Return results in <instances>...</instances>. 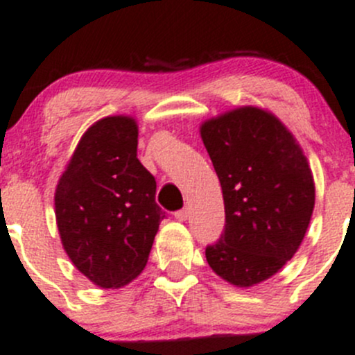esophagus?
<instances>
[{
  "label": "esophagus",
  "instance_id": "34e87169",
  "mask_svg": "<svg viewBox=\"0 0 355 355\" xmlns=\"http://www.w3.org/2000/svg\"><path fill=\"white\" fill-rule=\"evenodd\" d=\"M189 216V208H182L178 209V211H175V218L180 220V222H185Z\"/></svg>",
  "mask_w": 355,
  "mask_h": 355
}]
</instances>
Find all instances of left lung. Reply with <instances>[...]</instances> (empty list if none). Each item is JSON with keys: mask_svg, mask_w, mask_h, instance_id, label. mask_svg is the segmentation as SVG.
<instances>
[{"mask_svg": "<svg viewBox=\"0 0 355 355\" xmlns=\"http://www.w3.org/2000/svg\"><path fill=\"white\" fill-rule=\"evenodd\" d=\"M201 139L225 206L206 260L227 283L254 286L283 269L307 232L315 201L307 157L276 116L251 105L202 123Z\"/></svg>", "mask_w": 355, "mask_h": 355, "instance_id": "8db88e82", "label": "left lung"}]
</instances>
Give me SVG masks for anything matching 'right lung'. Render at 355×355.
Returning <instances> with one entry per match:
<instances>
[{"mask_svg": "<svg viewBox=\"0 0 355 355\" xmlns=\"http://www.w3.org/2000/svg\"><path fill=\"white\" fill-rule=\"evenodd\" d=\"M137 139L128 116L92 125L55 191L62 246L101 288H121L142 272L166 216L156 202V178L137 157Z\"/></svg>", "mask_w": 355, "mask_h": 355, "instance_id": "add662e5", "label": "right lung"}]
</instances>
